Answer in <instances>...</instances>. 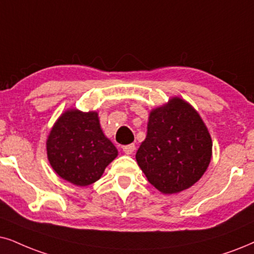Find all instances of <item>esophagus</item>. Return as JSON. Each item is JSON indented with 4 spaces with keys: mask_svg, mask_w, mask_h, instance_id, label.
Returning a JSON list of instances; mask_svg holds the SVG:
<instances>
[{
    "mask_svg": "<svg viewBox=\"0 0 254 254\" xmlns=\"http://www.w3.org/2000/svg\"><path fill=\"white\" fill-rule=\"evenodd\" d=\"M122 149H123V151L127 153V155H131V153L134 151V145L133 144H129V145H124Z\"/></svg>",
    "mask_w": 254,
    "mask_h": 254,
    "instance_id": "34e87169",
    "label": "esophagus"
}]
</instances>
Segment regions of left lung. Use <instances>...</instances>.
I'll return each mask as SVG.
<instances>
[{"label": "left lung", "mask_w": 254, "mask_h": 254, "mask_svg": "<svg viewBox=\"0 0 254 254\" xmlns=\"http://www.w3.org/2000/svg\"><path fill=\"white\" fill-rule=\"evenodd\" d=\"M212 140L198 112L181 98L151 111L145 140L136 153L147 181L177 193L200 179L210 164Z\"/></svg>", "instance_id": "8db88e82"}]
</instances>
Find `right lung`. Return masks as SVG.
<instances>
[{"label": "right lung", "instance_id": "1", "mask_svg": "<svg viewBox=\"0 0 254 254\" xmlns=\"http://www.w3.org/2000/svg\"><path fill=\"white\" fill-rule=\"evenodd\" d=\"M47 151L57 175L77 186L98 181L118 153L104 136L97 112L78 110L60 117L47 140Z\"/></svg>", "mask_w": 254, "mask_h": 254}]
</instances>
